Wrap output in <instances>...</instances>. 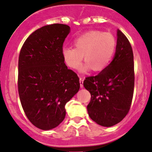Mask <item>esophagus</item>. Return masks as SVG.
Returning <instances> with one entry per match:
<instances>
[{
	"label": "esophagus",
	"instance_id": "34e87169",
	"mask_svg": "<svg viewBox=\"0 0 152 152\" xmlns=\"http://www.w3.org/2000/svg\"><path fill=\"white\" fill-rule=\"evenodd\" d=\"M83 80H84L83 78L80 77L79 81H80V86H81V88L83 87Z\"/></svg>",
	"mask_w": 152,
	"mask_h": 152
}]
</instances>
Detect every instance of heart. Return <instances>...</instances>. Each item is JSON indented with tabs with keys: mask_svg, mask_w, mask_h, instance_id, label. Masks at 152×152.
I'll list each match as a JSON object with an SVG mask.
<instances>
[{
	"mask_svg": "<svg viewBox=\"0 0 152 152\" xmlns=\"http://www.w3.org/2000/svg\"><path fill=\"white\" fill-rule=\"evenodd\" d=\"M76 47H65L61 54L65 64L71 69H77L83 60L86 62L80 67L82 73L93 70L96 72L105 69L110 63L116 48V39L110 32L92 30L74 40Z\"/></svg>",
	"mask_w": 152,
	"mask_h": 152,
	"instance_id": "obj_1",
	"label": "heart"
}]
</instances>
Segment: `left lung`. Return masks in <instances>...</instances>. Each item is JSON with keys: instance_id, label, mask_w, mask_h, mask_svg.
I'll use <instances>...</instances> for the list:
<instances>
[{"instance_id": "8db88e82", "label": "left lung", "mask_w": 152, "mask_h": 152, "mask_svg": "<svg viewBox=\"0 0 152 152\" xmlns=\"http://www.w3.org/2000/svg\"><path fill=\"white\" fill-rule=\"evenodd\" d=\"M115 54L111 63L100 74L86 77L83 86L90 92L87 106L90 118L98 125L111 127L129 113L134 86V56L128 39L117 32Z\"/></svg>"}]
</instances>
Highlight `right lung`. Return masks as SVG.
Masks as SVG:
<instances>
[{"instance_id":"add662e5","label":"right lung","mask_w":152,"mask_h":152,"mask_svg":"<svg viewBox=\"0 0 152 152\" xmlns=\"http://www.w3.org/2000/svg\"><path fill=\"white\" fill-rule=\"evenodd\" d=\"M70 27L46 25L32 32L22 47L18 60V93L32 125L43 130L57 127L66 116L65 105L80 88L79 78L62 57Z\"/></svg>"}]
</instances>
